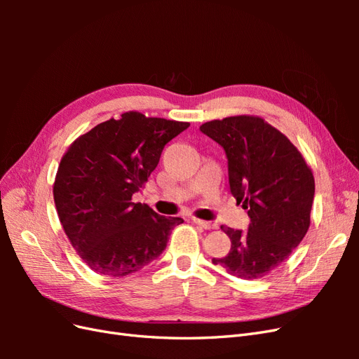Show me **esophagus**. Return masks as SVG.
<instances>
[{
  "instance_id": "34e87169",
  "label": "esophagus",
  "mask_w": 359,
  "mask_h": 359,
  "mask_svg": "<svg viewBox=\"0 0 359 359\" xmlns=\"http://www.w3.org/2000/svg\"><path fill=\"white\" fill-rule=\"evenodd\" d=\"M193 222L196 223L198 226L203 227V229H206V231H210V229H215V227H217V224H215L214 222H205V220H201V219H193Z\"/></svg>"
}]
</instances>
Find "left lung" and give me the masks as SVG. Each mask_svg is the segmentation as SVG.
<instances>
[{
	"label": "left lung",
	"instance_id": "8db88e82",
	"mask_svg": "<svg viewBox=\"0 0 359 359\" xmlns=\"http://www.w3.org/2000/svg\"><path fill=\"white\" fill-rule=\"evenodd\" d=\"M226 153L229 187L243 202L247 231L222 226L231 252L214 257L231 276L260 278L292 255L310 226L314 178L290 140L259 116H229L201 126Z\"/></svg>",
	"mask_w": 359,
	"mask_h": 359
}]
</instances>
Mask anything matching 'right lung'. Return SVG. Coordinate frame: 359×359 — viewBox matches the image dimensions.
<instances>
[{
  "label": "right lung",
  "mask_w": 359,
  "mask_h": 359,
  "mask_svg": "<svg viewBox=\"0 0 359 359\" xmlns=\"http://www.w3.org/2000/svg\"><path fill=\"white\" fill-rule=\"evenodd\" d=\"M189 123L126 112L70 145L53 184L64 232L83 262L126 277L156 260L180 217L158 215L132 196L158 165L161 151Z\"/></svg>",
  "instance_id": "right-lung-1"
}]
</instances>
